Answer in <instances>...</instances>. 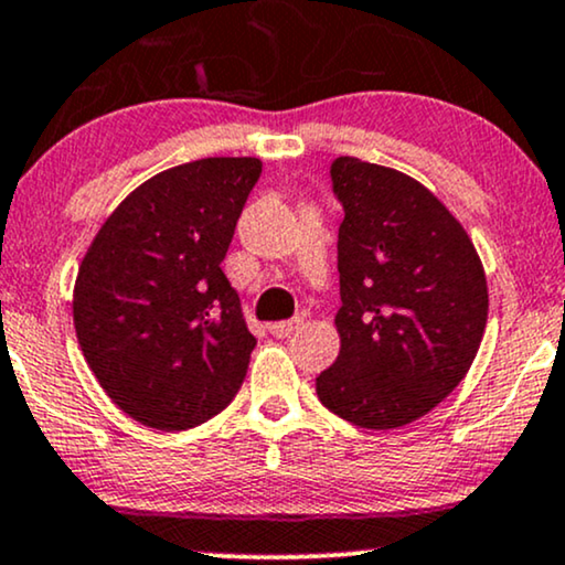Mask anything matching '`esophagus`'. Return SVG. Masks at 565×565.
Listing matches in <instances>:
<instances>
[{
	"label": "esophagus",
	"mask_w": 565,
	"mask_h": 565,
	"mask_svg": "<svg viewBox=\"0 0 565 565\" xmlns=\"http://www.w3.org/2000/svg\"><path fill=\"white\" fill-rule=\"evenodd\" d=\"M302 326V318H289V321H278V323H270V334L284 339V337H291L297 329Z\"/></svg>",
	"instance_id": "1"
}]
</instances>
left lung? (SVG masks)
<instances>
[{
  "instance_id": "8db88e82",
  "label": "left lung",
  "mask_w": 565,
  "mask_h": 565,
  "mask_svg": "<svg viewBox=\"0 0 565 565\" xmlns=\"http://www.w3.org/2000/svg\"><path fill=\"white\" fill-rule=\"evenodd\" d=\"M339 358L316 379L339 418L384 431L437 407L484 337L487 278L471 239L429 189L358 158L331 162Z\"/></svg>"
}]
</instances>
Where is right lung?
Returning a JSON list of instances; mask_svg holds the SVG:
<instances>
[{"label":"right lung","instance_id":"1","mask_svg":"<svg viewBox=\"0 0 565 565\" xmlns=\"http://www.w3.org/2000/svg\"><path fill=\"white\" fill-rule=\"evenodd\" d=\"M257 158H205L141 183L78 268L73 323L88 369L120 411L183 431L236 397L257 339L221 263Z\"/></svg>","mask_w":565,"mask_h":565}]
</instances>
